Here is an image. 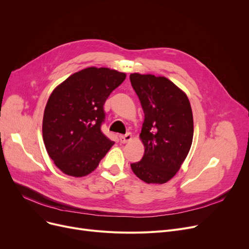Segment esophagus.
Masks as SVG:
<instances>
[{"mask_svg": "<svg viewBox=\"0 0 249 249\" xmlns=\"http://www.w3.org/2000/svg\"><path fill=\"white\" fill-rule=\"evenodd\" d=\"M119 139H120V142H121V143H127V142H129V141H131L132 135L130 134V133H127V134H125V135H120V136H119Z\"/></svg>", "mask_w": 249, "mask_h": 249, "instance_id": "1", "label": "esophagus"}]
</instances>
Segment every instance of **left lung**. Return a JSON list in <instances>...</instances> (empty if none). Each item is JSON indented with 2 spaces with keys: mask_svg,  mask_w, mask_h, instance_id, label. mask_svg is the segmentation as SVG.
I'll list each match as a JSON object with an SVG mask.
<instances>
[{
  "mask_svg": "<svg viewBox=\"0 0 249 249\" xmlns=\"http://www.w3.org/2000/svg\"><path fill=\"white\" fill-rule=\"evenodd\" d=\"M144 112L139 135L144 155L131 163L133 173L147 184H164L178 172L191 149L194 120L187 95L164 76L130 74Z\"/></svg>",
  "mask_w": 249,
  "mask_h": 249,
  "instance_id": "left-lung-1",
  "label": "left lung"
}]
</instances>
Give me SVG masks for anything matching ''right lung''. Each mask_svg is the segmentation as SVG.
<instances>
[{
    "instance_id": "right-lung-1",
    "label": "right lung",
    "mask_w": 249,
    "mask_h": 249,
    "mask_svg": "<svg viewBox=\"0 0 249 249\" xmlns=\"http://www.w3.org/2000/svg\"><path fill=\"white\" fill-rule=\"evenodd\" d=\"M125 78L124 72L91 67L74 72L51 93L42 135L49 158L63 174H90L114 144L101 131L104 104Z\"/></svg>"
}]
</instances>
